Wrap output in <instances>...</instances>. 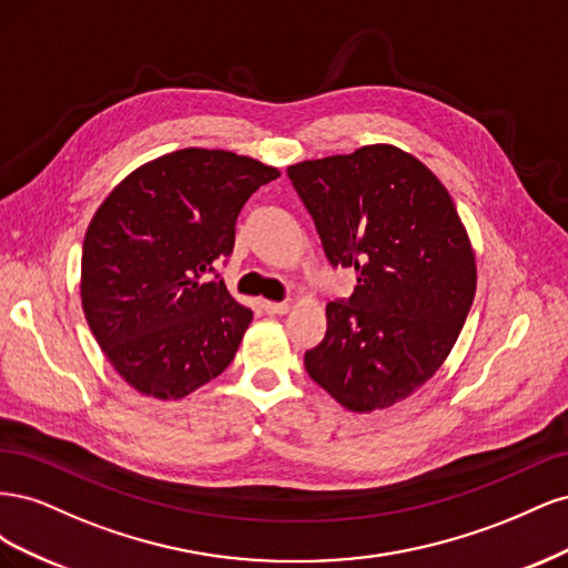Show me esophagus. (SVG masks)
<instances>
[{
  "mask_svg": "<svg viewBox=\"0 0 568 568\" xmlns=\"http://www.w3.org/2000/svg\"><path fill=\"white\" fill-rule=\"evenodd\" d=\"M261 305H263V311H265L267 315H284V313H288V303H274V301H263Z\"/></svg>",
  "mask_w": 568,
  "mask_h": 568,
  "instance_id": "obj_1",
  "label": "esophagus"
}]
</instances>
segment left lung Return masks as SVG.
I'll use <instances>...</instances> for the list:
<instances>
[{"label": "left lung", "instance_id": "1", "mask_svg": "<svg viewBox=\"0 0 568 568\" xmlns=\"http://www.w3.org/2000/svg\"><path fill=\"white\" fill-rule=\"evenodd\" d=\"M324 255L353 267L348 301L326 303L305 369L351 412L409 398L450 355L476 294V257L448 189L412 153L369 144L286 168Z\"/></svg>", "mask_w": 568, "mask_h": 568}]
</instances>
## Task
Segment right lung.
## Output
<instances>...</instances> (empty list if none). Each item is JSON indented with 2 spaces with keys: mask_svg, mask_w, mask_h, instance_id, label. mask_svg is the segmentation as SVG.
<instances>
[{
  "mask_svg": "<svg viewBox=\"0 0 568 568\" xmlns=\"http://www.w3.org/2000/svg\"><path fill=\"white\" fill-rule=\"evenodd\" d=\"M277 178L255 159L192 146L136 168L99 205L82 244V311L134 390L180 400L230 367L253 313L215 263L232 253L248 196Z\"/></svg>",
  "mask_w": 568,
  "mask_h": 568,
  "instance_id": "add662e5",
  "label": "right lung"
}]
</instances>
